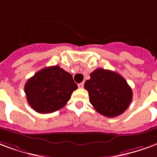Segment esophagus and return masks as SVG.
Masks as SVG:
<instances>
[{
  "instance_id": "esophagus-1",
  "label": "esophagus",
  "mask_w": 157,
  "mask_h": 157,
  "mask_svg": "<svg viewBox=\"0 0 157 157\" xmlns=\"http://www.w3.org/2000/svg\"><path fill=\"white\" fill-rule=\"evenodd\" d=\"M78 88H83V83H78Z\"/></svg>"
}]
</instances>
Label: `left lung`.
Here are the masks:
<instances>
[{"instance_id":"8db88e82","label":"left lung","mask_w":157,"mask_h":157,"mask_svg":"<svg viewBox=\"0 0 157 157\" xmlns=\"http://www.w3.org/2000/svg\"><path fill=\"white\" fill-rule=\"evenodd\" d=\"M84 89L96 111L106 117L121 115L132 101V90L124 78L104 68H97L90 74Z\"/></svg>"}]
</instances>
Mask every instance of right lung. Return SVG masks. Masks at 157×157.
Returning a JSON list of instances; mask_svg holds the SVG:
<instances>
[{
    "instance_id": "1",
    "label": "right lung",
    "mask_w": 157,
    "mask_h": 157,
    "mask_svg": "<svg viewBox=\"0 0 157 157\" xmlns=\"http://www.w3.org/2000/svg\"><path fill=\"white\" fill-rule=\"evenodd\" d=\"M24 89L31 107L37 113L48 114L63 108L78 85L69 73L56 65L38 71Z\"/></svg>"
}]
</instances>
